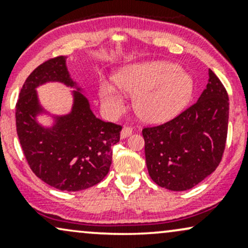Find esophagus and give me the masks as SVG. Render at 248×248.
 <instances>
[{
  "label": "esophagus",
  "instance_id": "esophagus-1",
  "mask_svg": "<svg viewBox=\"0 0 248 248\" xmlns=\"http://www.w3.org/2000/svg\"><path fill=\"white\" fill-rule=\"evenodd\" d=\"M132 133H133L132 128H129V127H124V128H122V130H121L120 138H121V139H127L128 136L132 135Z\"/></svg>",
  "mask_w": 248,
  "mask_h": 248
}]
</instances>
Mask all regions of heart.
Masks as SVG:
<instances>
[{
  "label": "heart",
  "mask_w": 248,
  "mask_h": 248,
  "mask_svg": "<svg viewBox=\"0 0 248 248\" xmlns=\"http://www.w3.org/2000/svg\"><path fill=\"white\" fill-rule=\"evenodd\" d=\"M114 83L101 80L98 95L108 116L126 107V94L134 95L133 107L142 121L158 124L177 116L191 100L195 82L189 72L169 62L152 61L127 65L113 77Z\"/></svg>",
  "instance_id": "obj_1"
}]
</instances>
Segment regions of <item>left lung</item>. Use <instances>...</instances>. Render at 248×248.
I'll use <instances>...</instances> for the list:
<instances>
[{
	"instance_id": "8db88e82",
	"label": "left lung",
	"mask_w": 248,
	"mask_h": 248,
	"mask_svg": "<svg viewBox=\"0 0 248 248\" xmlns=\"http://www.w3.org/2000/svg\"><path fill=\"white\" fill-rule=\"evenodd\" d=\"M229 96L209 70L205 90L191 107L157 127L144 128L150 178L171 191H186L217 169L226 143Z\"/></svg>"
}]
</instances>
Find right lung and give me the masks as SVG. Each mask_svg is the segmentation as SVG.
I'll return each instance as SVG.
<instances>
[{"label": "right lung", "mask_w": 248, "mask_h": 248, "mask_svg": "<svg viewBox=\"0 0 248 248\" xmlns=\"http://www.w3.org/2000/svg\"><path fill=\"white\" fill-rule=\"evenodd\" d=\"M59 82L71 88V109L53 115L41 105L36 88ZM49 116L50 125L39 119ZM19 143L33 173L62 191H80L104 179L112 163V150L121 126L98 119L84 90L71 77L66 57L43 62L25 80L16 104Z\"/></svg>", "instance_id": "add662e5"}]
</instances>
